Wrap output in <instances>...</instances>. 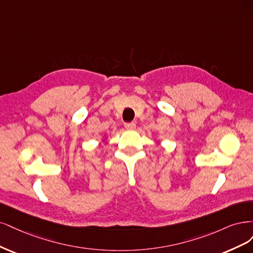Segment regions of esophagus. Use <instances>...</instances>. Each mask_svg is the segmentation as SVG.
<instances>
[{"label": "esophagus", "instance_id": "esophagus-1", "mask_svg": "<svg viewBox=\"0 0 253 253\" xmlns=\"http://www.w3.org/2000/svg\"><path fill=\"white\" fill-rule=\"evenodd\" d=\"M125 128L128 130H133L135 128V123L131 122V123H125Z\"/></svg>", "mask_w": 253, "mask_h": 253}]
</instances>
